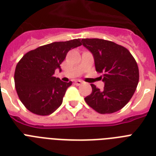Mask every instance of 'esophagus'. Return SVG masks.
Listing matches in <instances>:
<instances>
[{
	"label": "esophagus",
	"instance_id": "34e87169",
	"mask_svg": "<svg viewBox=\"0 0 156 156\" xmlns=\"http://www.w3.org/2000/svg\"><path fill=\"white\" fill-rule=\"evenodd\" d=\"M74 83H75L77 86H80L82 83H83V81L81 80H75L74 81Z\"/></svg>",
	"mask_w": 156,
	"mask_h": 156
}]
</instances>
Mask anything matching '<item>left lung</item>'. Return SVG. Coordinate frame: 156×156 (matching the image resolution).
<instances>
[{
    "label": "left lung",
    "mask_w": 156,
    "mask_h": 156,
    "mask_svg": "<svg viewBox=\"0 0 156 156\" xmlns=\"http://www.w3.org/2000/svg\"><path fill=\"white\" fill-rule=\"evenodd\" d=\"M82 44L93 54L95 69L103 73V90L90 84L92 92L85 98L86 103L101 114L121 110L134 94L139 71L132 54L127 48L108 40L82 39Z\"/></svg>",
    "instance_id": "8db88e82"
}]
</instances>
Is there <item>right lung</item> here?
<instances>
[{
	"label": "right lung",
	"instance_id": "add662e5",
	"mask_svg": "<svg viewBox=\"0 0 156 156\" xmlns=\"http://www.w3.org/2000/svg\"><path fill=\"white\" fill-rule=\"evenodd\" d=\"M79 39L43 45L27 52L17 64L14 83L21 102L30 112L40 116L52 114L62 104L67 88L53 74L69 50L81 46Z\"/></svg>",
	"mask_w": 156,
	"mask_h": 156
}]
</instances>
